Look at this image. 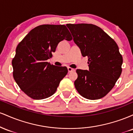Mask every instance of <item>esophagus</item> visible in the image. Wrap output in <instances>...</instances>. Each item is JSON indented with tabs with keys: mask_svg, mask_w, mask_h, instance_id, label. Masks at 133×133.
I'll use <instances>...</instances> for the list:
<instances>
[{
	"mask_svg": "<svg viewBox=\"0 0 133 133\" xmlns=\"http://www.w3.org/2000/svg\"><path fill=\"white\" fill-rule=\"evenodd\" d=\"M68 72H71L75 71V69H74L70 68V67H68Z\"/></svg>",
	"mask_w": 133,
	"mask_h": 133,
	"instance_id": "1",
	"label": "esophagus"
}]
</instances>
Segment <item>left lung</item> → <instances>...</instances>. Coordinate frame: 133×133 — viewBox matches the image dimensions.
<instances>
[{"instance_id": "8db88e82", "label": "left lung", "mask_w": 133, "mask_h": 133, "mask_svg": "<svg viewBox=\"0 0 133 133\" xmlns=\"http://www.w3.org/2000/svg\"><path fill=\"white\" fill-rule=\"evenodd\" d=\"M83 57L88 56L89 71L77 69V92L88 99H99L113 88L121 74L123 57L117 44L100 27L91 24H67Z\"/></svg>"}]
</instances>
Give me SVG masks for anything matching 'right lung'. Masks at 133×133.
I'll use <instances>...</instances> for the list:
<instances>
[{
    "mask_svg": "<svg viewBox=\"0 0 133 133\" xmlns=\"http://www.w3.org/2000/svg\"><path fill=\"white\" fill-rule=\"evenodd\" d=\"M72 39L64 25H39L27 34L17 46L12 61L14 79L23 92L38 100L56 92L68 74V68L51 65L46 61L59 42Z\"/></svg>",
    "mask_w": 133,
    "mask_h": 133,
    "instance_id": "obj_1",
    "label": "right lung"
}]
</instances>
